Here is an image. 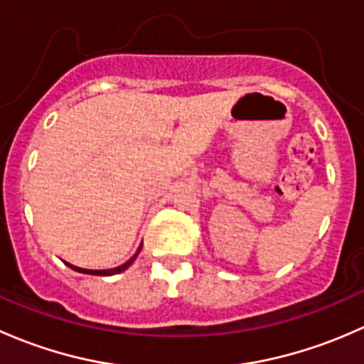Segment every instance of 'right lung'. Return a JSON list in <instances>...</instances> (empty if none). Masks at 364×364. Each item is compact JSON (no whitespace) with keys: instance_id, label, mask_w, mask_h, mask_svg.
<instances>
[{"instance_id":"right-lung-1","label":"right lung","mask_w":364,"mask_h":364,"mask_svg":"<svg viewBox=\"0 0 364 364\" xmlns=\"http://www.w3.org/2000/svg\"><path fill=\"white\" fill-rule=\"evenodd\" d=\"M141 248H142V245H141V247H139V250L135 252V255L132 257L130 260H127V262L121 264V266L112 267V269H84V267H77V266H73V264H68V262H65V264H67V266L70 267V269L79 271V273H84V274H98V277H111V274H117V273H121V271L127 269L128 266H132V262H134V260L137 259V255H139V252H141Z\"/></svg>"}]
</instances>
